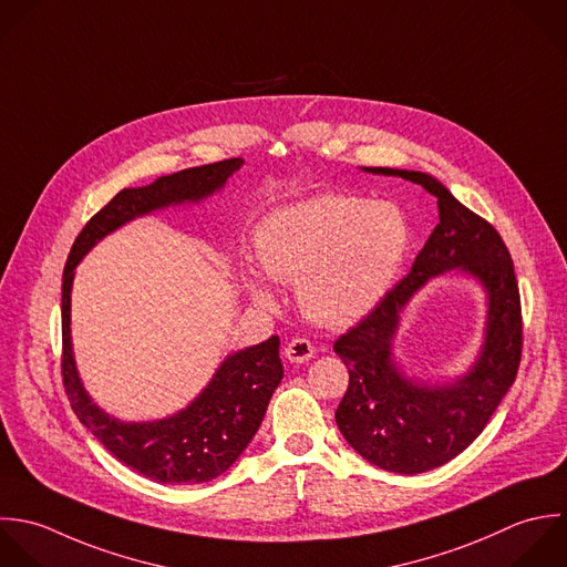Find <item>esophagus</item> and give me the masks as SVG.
<instances>
[{
  "label": "esophagus",
  "mask_w": 567,
  "mask_h": 567,
  "mask_svg": "<svg viewBox=\"0 0 567 567\" xmlns=\"http://www.w3.org/2000/svg\"><path fill=\"white\" fill-rule=\"evenodd\" d=\"M313 353H316L313 344H311L309 340H305V338H293V340L285 347V358H287L289 362H293V364H305V362H309V360L313 358Z\"/></svg>",
  "instance_id": "1"
}]
</instances>
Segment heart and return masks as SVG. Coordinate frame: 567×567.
I'll use <instances>...</instances> for the list:
<instances>
[{
	"label": "heart",
	"mask_w": 567,
	"mask_h": 567,
	"mask_svg": "<svg viewBox=\"0 0 567 567\" xmlns=\"http://www.w3.org/2000/svg\"><path fill=\"white\" fill-rule=\"evenodd\" d=\"M409 243L411 225L395 203L322 194L267 214L256 229V260L269 278L296 282L311 320L349 327L386 296ZM261 272L247 267L245 287L256 305L274 307L278 296Z\"/></svg>",
	"instance_id": "obj_1"
}]
</instances>
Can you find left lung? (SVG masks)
<instances>
[{"instance_id": "8db88e82", "label": "left lung", "mask_w": 567, "mask_h": 567, "mask_svg": "<svg viewBox=\"0 0 567 567\" xmlns=\"http://www.w3.org/2000/svg\"><path fill=\"white\" fill-rule=\"evenodd\" d=\"M364 172L422 185L437 198L440 223L409 276L333 344L349 369V389L336 422L351 449L373 466L417 475L466 451L513 386L522 360L519 287L497 229L462 205L435 176L391 167ZM449 270L477 279L485 289V342L470 371L455 381L409 379L392 351L401 313L429 279Z\"/></svg>"}]
</instances>
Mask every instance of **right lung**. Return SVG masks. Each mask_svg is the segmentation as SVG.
Instances as JSON below:
<instances>
[{"label":"right lung","mask_w":567,"mask_h":567,"mask_svg":"<svg viewBox=\"0 0 567 567\" xmlns=\"http://www.w3.org/2000/svg\"><path fill=\"white\" fill-rule=\"evenodd\" d=\"M243 158H227L161 176L143 187L121 189L99 209L76 236L61 285L63 386L72 411L92 435L134 473L158 484H203L223 475L249 446L262 424L269 400L282 380L280 338L229 353L209 384L178 413L123 422L105 413L85 391L72 351L70 296L74 269L105 236L134 218L176 207L196 205L220 192L227 178L243 167Z\"/></svg>","instance_id":"obj_1"}]
</instances>
